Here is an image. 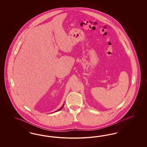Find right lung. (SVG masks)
Here are the masks:
<instances>
[{"instance_id":"obj_1","label":"right lung","mask_w":147,"mask_h":147,"mask_svg":"<svg viewBox=\"0 0 147 147\" xmlns=\"http://www.w3.org/2000/svg\"><path fill=\"white\" fill-rule=\"evenodd\" d=\"M63 105H64V104H63V106H62V107H61V108H60V109H58V111H60V110H61V109H62V107H63Z\"/></svg>"}]
</instances>
